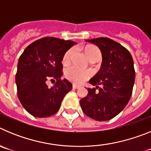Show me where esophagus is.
<instances>
[{"label": "esophagus", "instance_id": "esophagus-1", "mask_svg": "<svg viewBox=\"0 0 151 151\" xmlns=\"http://www.w3.org/2000/svg\"><path fill=\"white\" fill-rule=\"evenodd\" d=\"M73 89H78V88H80V86L79 85H73Z\"/></svg>", "mask_w": 151, "mask_h": 151}]
</instances>
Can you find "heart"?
<instances>
[{"label":"heart","instance_id":"obj_1","mask_svg":"<svg viewBox=\"0 0 151 151\" xmlns=\"http://www.w3.org/2000/svg\"><path fill=\"white\" fill-rule=\"evenodd\" d=\"M74 51V48H69V50L65 52L62 60V62L64 65H68V64L70 63ZM85 53H86L89 59H91L92 57H95L97 55H101V52H100L99 49L93 46H88L85 48ZM91 72L88 69H80L76 66H69L65 71L66 78L68 80H69L70 82L76 84H81L85 82V80H87L88 78L91 76Z\"/></svg>","mask_w":151,"mask_h":151}]
</instances>
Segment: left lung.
<instances>
[{"mask_svg":"<svg viewBox=\"0 0 151 151\" xmlns=\"http://www.w3.org/2000/svg\"><path fill=\"white\" fill-rule=\"evenodd\" d=\"M86 41L99 47L103 60L99 72L90 79L96 88H88V95L80 101V105L90 118L109 120L123 110L132 94L135 78L132 57L125 47L110 38Z\"/></svg>","mask_w":151,"mask_h":151,"instance_id":"8db88e82","label":"left lung"}]
</instances>
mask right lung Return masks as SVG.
<instances>
[{
  "label": "right lung",
  "instance_id": "1",
  "mask_svg": "<svg viewBox=\"0 0 151 151\" xmlns=\"http://www.w3.org/2000/svg\"><path fill=\"white\" fill-rule=\"evenodd\" d=\"M73 41L45 37L34 41L19 58L16 83L19 100L25 110L35 117H47L59 110L64 97L73 85L62 80V60ZM56 81L48 88L47 81Z\"/></svg>",
  "mask_w": 151,
  "mask_h": 151
}]
</instances>
